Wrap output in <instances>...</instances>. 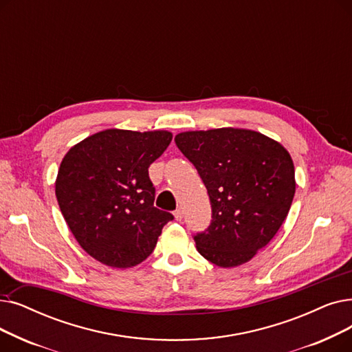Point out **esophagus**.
<instances>
[{
  "mask_svg": "<svg viewBox=\"0 0 352 352\" xmlns=\"http://www.w3.org/2000/svg\"><path fill=\"white\" fill-rule=\"evenodd\" d=\"M174 217H175L177 221H181V220H182V210H181V208H177V210L174 211Z\"/></svg>",
  "mask_w": 352,
  "mask_h": 352,
  "instance_id": "34e87169",
  "label": "esophagus"
}]
</instances>
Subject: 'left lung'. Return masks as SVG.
I'll return each instance as SVG.
<instances>
[{
	"label": "left lung",
	"instance_id": "8db88e82",
	"mask_svg": "<svg viewBox=\"0 0 352 352\" xmlns=\"http://www.w3.org/2000/svg\"><path fill=\"white\" fill-rule=\"evenodd\" d=\"M175 144L195 166L211 203L197 250L220 267L249 262L278 233L295 195L289 152L269 136L239 128L181 132Z\"/></svg>",
	"mask_w": 352,
	"mask_h": 352
}]
</instances>
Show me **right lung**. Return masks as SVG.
I'll list each match as a JSON object with an SVG mask.
<instances>
[{
    "label": "right lung",
    "instance_id": "add662e5",
    "mask_svg": "<svg viewBox=\"0 0 352 352\" xmlns=\"http://www.w3.org/2000/svg\"><path fill=\"white\" fill-rule=\"evenodd\" d=\"M173 140L168 131L106 129L69 149L58 168L56 197L82 249L118 269L140 265L174 219L154 207L148 168Z\"/></svg>",
    "mask_w": 352,
    "mask_h": 352
}]
</instances>
